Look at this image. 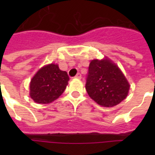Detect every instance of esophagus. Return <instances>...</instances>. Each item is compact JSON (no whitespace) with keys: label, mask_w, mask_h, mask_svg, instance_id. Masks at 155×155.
Returning <instances> with one entry per match:
<instances>
[{"label":"esophagus","mask_w":155,"mask_h":155,"mask_svg":"<svg viewBox=\"0 0 155 155\" xmlns=\"http://www.w3.org/2000/svg\"><path fill=\"white\" fill-rule=\"evenodd\" d=\"M75 78H76V79H79V80H80V79H81V75H80V73H78L77 75L75 76Z\"/></svg>","instance_id":"esophagus-1"}]
</instances>
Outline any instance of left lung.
I'll return each mask as SVG.
<instances>
[{
	"instance_id": "8db88e82",
	"label": "left lung",
	"mask_w": 155,
	"mask_h": 155,
	"mask_svg": "<svg viewBox=\"0 0 155 155\" xmlns=\"http://www.w3.org/2000/svg\"><path fill=\"white\" fill-rule=\"evenodd\" d=\"M85 88L98 104L113 107L126 98L130 84L120 68L105 58L91 61Z\"/></svg>"
}]
</instances>
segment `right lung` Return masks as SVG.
<instances>
[{
    "label": "right lung",
    "instance_id": "obj_1",
    "mask_svg": "<svg viewBox=\"0 0 155 155\" xmlns=\"http://www.w3.org/2000/svg\"><path fill=\"white\" fill-rule=\"evenodd\" d=\"M68 80V73L61 71L57 64L44 66L38 71L30 81V97L36 103H51L63 94Z\"/></svg>",
    "mask_w": 155,
    "mask_h": 155
}]
</instances>
